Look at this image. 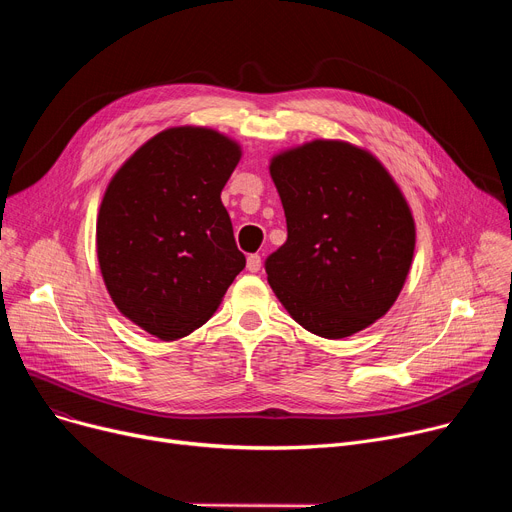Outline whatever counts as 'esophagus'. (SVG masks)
Returning <instances> with one entry per match:
<instances>
[{
	"mask_svg": "<svg viewBox=\"0 0 512 512\" xmlns=\"http://www.w3.org/2000/svg\"><path fill=\"white\" fill-rule=\"evenodd\" d=\"M247 270L249 272H259L261 270V255L253 253L247 257Z\"/></svg>",
	"mask_w": 512,
	"mask_h": 512,
	"instance_id": "34e87169",
	"label": "esophagus"
}]
</instances>
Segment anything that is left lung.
Wrapping results in <instances>:
<instances>
[{"mask_svg": "<svg viewBox=\"0 0 512 512\" xmlns=\"http://www.w3.org/2000/svg\"><path fill=\"white\" fill-rule=\"evenodd\" d=\"M288 238L265 259L267 282L294 321L346 338L386 315L415 251L411 209L371 153L313 141L272 159Z\"/></svg>", "mask_w": 512, "mask_h": 512, "instance_id": "1", "label": "left lung"}]
</instances>
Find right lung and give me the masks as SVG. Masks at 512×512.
I'll list each match as a JSON object with an SVG mask.
<instances>
[{
  "instance_id": "add662e5",
  "label": "right lung",
  "mask_w": 512,
  "mask_h": 512,
  "mask_svg": "<svg viewBox=\"0 0 512 512\" xmlns=\"http://www.w3.org/2000/svg\"><path fill=\"white\" fill-rule=\"evenodd\" d=\"M240 147L209 128L155 134L112 178L97 218L116 307L161 340L201 328L245 270L220 199Z\"/></svg>"
}]
</instances>
